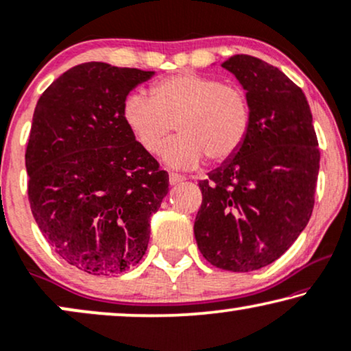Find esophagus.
<instances>
[{
  "mask_svg": "<svg viewBox=\"0 0 351 351\" xmlns=\"http://www.w3.org/2000/svg\"><path fill=\"white\" fill-rule=\"evenodd\" d=\"M168 180H170V184H171V186H175V184L183 183V181L186 180V176L180 175V173H170V176H168Z\"/></svg>",
  "mask_w": 351,
  "mask_h": 351,
  "instance_id": "esophagus-1",
  "label": "esophagus"
}]
</instances>
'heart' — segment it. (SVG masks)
Masks as SVG:
<instances>
[{
	"label": "heart",
	"instance_id": "1",
	"mask_svg": "<svg viewBox=\"0 0 351 351\" xmlns=\"http://www.w3.org/2000/svg\"><path fill=\"white\" fill-rule=\"evenodd\" d=\"M123 120L144 151L158 154L175 125L181 133L163 151L175 168H194L207 157L212 163L231 160L252 127L250 97L236 83L194 72L160 78L151 97L132 93L123 102Z\"/></svg>",
	"mask_w": 351,
	"mask_h": 351
}]
</instances>
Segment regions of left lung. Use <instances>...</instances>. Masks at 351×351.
<instances>
[{
  "mask_svg": "<svg viewBox=\"0 0 351 351\" xmlns=\"http://www.w3.org/2000/svg\"><path fill=\"white\" fill-rule=\"evenodd\" d=\"M221 67L249 95L252 127L241 151L199 181L194 236L208 263L247 273L278 260L310 221L319 147L306 97L287 75L247 54Z\"/></svg>",
  "mask_w": 351,
  "mask_h": 351,
  "instance_id": "left-lung-1",
  "label": "left lung"
}]
</instances>
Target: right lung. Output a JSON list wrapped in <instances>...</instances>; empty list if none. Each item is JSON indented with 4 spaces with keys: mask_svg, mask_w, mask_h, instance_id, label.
<instances>
[{
    "mask_svg": "<svg viewBox=\"0 0 351 351\" xmlns=\"http://www.w3.org/2000/svg\"><path fill=\"white\" fill-rule=\"evenodd\" d=\"M154 72L85 62L40 96L25 151L29 202L41 234L95 276L141 261L168 173L123 120V102Z\"/></svg>",
    "mask_w": 351,
    "mask_h": 351,
    "instance_id": "obj_1",
    "label": "right lung"
}]
</instances>
